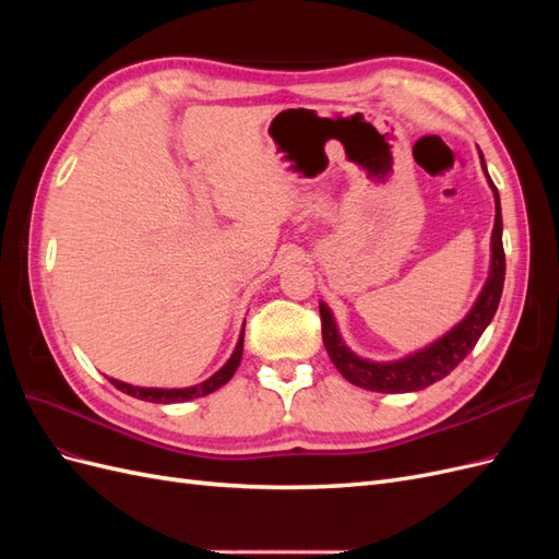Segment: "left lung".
Listing matches in <instances>:
<instances>
[{
	"label": "left lung",
	"mask_w": 559,
	"mask_h": 559,
	"mask_svg": "<svg viewBox=\"0 0 559 559\" xmlns=\"http://www.w3.org/2000/svg\"><path fill=\"white\" fill-rule=\"evenodd\" d=\"M480 163L485 170V160L480 154ZM487 175V170H485ZM489 186L495 191L497 214H495V230H492V265H489V275L483 286V292L476 300V306L443 337H438L429 347L408 354L399 361H368L354 354L345 343L333 321L331 310L326 302H319L321 314V337H324V347L333 366L341 370L343 378L352 384L370 389V392H384V394H403V392H419L438 380L450 376V370L464 361L466 354L476 347L483 331L492 321L501 292H503V277H506V257H503V242H501V205H499V191L487 175Z\"/></svg>",
	"instance_id": "obj_1"
}]
</instances>
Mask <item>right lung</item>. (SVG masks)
Instances as JSON below:
<instances>
[{"mask_svg":"<svg viewBox=\"0 0 559 559\" xmlns=\"http://www.w3.org/2000/svg\"><path fill=\"white\" fill-rule=\"evenodd\" d=\"M242 343H245V329H242L240 341H238V345H235V352L230 354V359L226 361V366L218 368L210 380L200 382V384H195V386H183V389L132 386V384H126V382H118V380H114V378H109V382H111L116 389H121L123 394H130V396L142 399V401H151V403H179V401H191V399H198V396H207V394L216 392L218 386H224V384L233 378L235 370H238L240 359H242Z\"/></svg>","mask_w":559,"mask_h":559,"instance_id":"1","label":"right lung"}]
</instances>
